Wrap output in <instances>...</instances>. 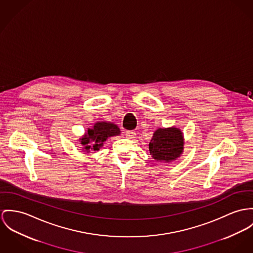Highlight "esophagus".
Listing matches in <instances>:
<instances>
[{
  "instance_id": "obj_1",
  "label": "esophagus",
  "mask_w": 253,
  "mask_h": 253,
  "mask_svg": "<svg viewBox=\"0 0 253 253\" xmlns=\"http://www.w3.org/2000/svg\"><path fill=\"white\" fill-rule=\"evenodd\" d=\"M126 136L128 138H135L136 137V132L135 131H127L126 132Z\"/></svg>"
}]
</instances>
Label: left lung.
<instances>
[{
  "mask_svg": "<svg viewBox=\"0 0 253 253\" xmlns=\"http://www.w3.org/2000/svg\"><path fill=\"white\" fill-rule=\"evenodd\" d=\"M183 136L177 128L158 129L149 143L150 154L157 161L171 162L183 152Z\"/></svg>",
  "mask_w": 253,
  "mask_h": 253,
  "instance_id": "1",
  "label": "left lung"
}]
</instances>
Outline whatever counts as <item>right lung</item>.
Segmentation results:
<instances>
[{
    "label": "right lung",
    "mask_w": 253,
    "mask_h": 253,
    "mask_svg": "<svg viewBox=\"0 0 253 253\" xmlns=\"http://www.w3.org/2000/svg\"><path fill=\"white\" fill-rule=\"evenodd\" d=\"M120 134V130L116 124L110 122H97L92 129H88L87 133L82 137L81 143L85 151L99 150L103 145V142L109 136H117ZM93 144L91 145V143Z\"/></svg>",
    "instance_id": "right-lung-1"
}]
</instances>
